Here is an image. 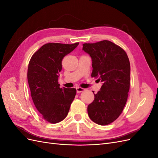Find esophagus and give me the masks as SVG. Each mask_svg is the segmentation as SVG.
<instances>
[{"mask_svg": "<svg viewBox=\"0 0 158 158\" xmlns=\"http://www.w3.org/2000/svg\"><path fill=\"white\" fill-rule=\"evenodd\" d=\"M76 89V92H77L78 93L82 92H84V91H85V89H84L82 88H80V87H77Z\"/></svg>", "mask_w": 158, "mask_h": 158, "instance_id": "34e87169", "label": "esophagus"}]
</instances>
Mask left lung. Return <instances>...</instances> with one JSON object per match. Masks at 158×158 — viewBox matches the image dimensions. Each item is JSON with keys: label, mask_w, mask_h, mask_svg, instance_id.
Masks as SVG:
<instances>
[{"label": "left lung", "mask_w": 158, "mask_h": 158, "mask_svg": "<svg viewBox=\"0 0 158 158\" xmlns=\"http://www.w3.org/2000/svg\"><path fill=\"white\" fill-rule=\"evenodd\" d=\"M82 50L92 58V76L103 82L88 106V115L99 125H109L119 117L127 101L131 80L128 57L121 47L107 40L84 44Z\"/></svg>", "instance_id": "obj_1"}]
</instances>
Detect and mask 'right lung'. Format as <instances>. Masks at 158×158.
I'll list each match as a JSON object with an SVG mask.
<instances>
[{"mask_svg":"<svg viewBox=\"0 0 158 158\" xmlns=\"http://www.w3.org/2000/svg\"><path fill=\"white\" fill-rule=\"evenodd\" d=\"M79 44L49 43L33 55L28 65L27 81L31 98L45 120L55 124L69 113L74 100L75 88H60L58 83L63 57Z\"/></svg>","mask_w":158,"mask_h":158,"instance_id":"obj_1","label":"right lung"}]
</instances>
